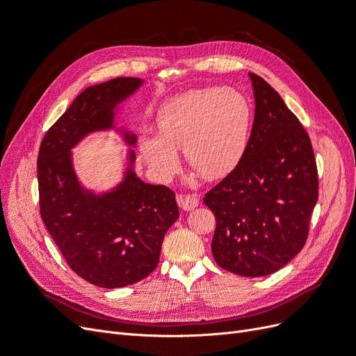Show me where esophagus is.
I'll return each instance as SVG.
<instances>
[{
    "mask_svg": "<svg viewBox=\"0 0 356 356\" xmlns=\"http://www.w3.org/2000/svg\"><path fill=\"white\" fill-rule=\"evenodd\" d=\"M178 202H179L182 209L191 211V209H195L197 204L200 203V199H199L197 195H186V196H181L178 199Z\"/></svg>",
    "mask_w": 356,
    "mask_h": 356,
    "instance_id": "obj_1",
    "label": "esophagus"
}]
</instances>
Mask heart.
<instances>
[{"mask_svg":"<svg viewBox=\"0 0 356 356\" xmlns=\"http://www.w3.org/2000/svg\"><path fill=\"white\" fill-rule=\"evenodd\" d=\"M252 127V106L232 88L188 90L168 99L157 111V135L139 141L143 159L153 174H175L184 149L188 165L207 179L229 174L245 154Z\"/></svg>","mask_w":356,"mask_h":356,"instance_id":"b5f03b06","label":"heart"}]
</instances>
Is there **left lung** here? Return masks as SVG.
Segmentation results:
<instances>
[{"instance_id":"1","label":"left lung","mask_w":356,"mask_h":356,"mask_svg":"<svg viewBox=\"0 0 356 356\" xmlns=\"http://www.w3.org/2000/svg\"><path fill=\"white\" fill-rule=\"evenodd\" d=\"M250 77L255 115L245 154L203 202L217 220L215 261L258 277L277 272L305 246L319 181L303 124L270 84Z\"/></svg>"}]
</instances>
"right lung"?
<instances>
[{
    "label": "right lung",
    "instance_id": "add662e5",
    "mask_svg": "<svg viewBox=\"0 0 356 356\" xmlns=\"http://www.w3.org/2000/svg\"><path fill=\"white\" fill-rule=\"evenodd\" d=\"M141 79L118 77L83 90L46 132L37 159L40 213L65 261L84 281L122 288L143 281L159 264L161 242L178 218L175 193L145 184L132 168L114 191L86 193L70 149L83 136L113 126L114 106ZM135 144V136L124 135ZM135 154L131 153V163Z\"/></svg>",
    "mask_w": 356,
    "mask_h": 356
}]
</instances>
